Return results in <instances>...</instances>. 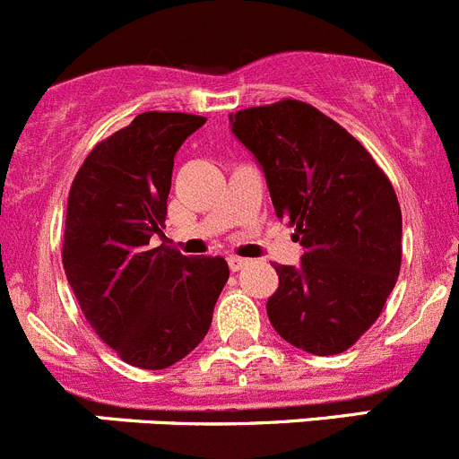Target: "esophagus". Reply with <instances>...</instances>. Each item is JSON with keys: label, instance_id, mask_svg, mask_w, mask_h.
<instances>
[{"label": "esophagus", "instance_id": "esophagus-1", "mask_svg": "<svg viewBox=\"0 0 459 459\" xmlns=\"http://www.w3.org/2000/svg\"><path fill=\"white\" fill-rule=\"evenodd\" d=\"M247 264H249V263H247V260H244V258H238V255H230V258H229L230 272H239V269H244V267H247Z\"/></svg>", "mask_w": 459, "mask_h": 459}]
</instances>
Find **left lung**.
<instances>
[{
  "label": "left lung",
  "instance_id": "8db88e82",
  "mask_svg": "<svg viewBox=\"0 0 459 459\" xmlns=\"http://www.w3.org/2000/svg\"><path fill=\"white\" fill-rule=\"evenodd\" d=\"M230 131L263 167L276 217L303 247L301 264H276L269 321L297 349L342 353L369 331L396 285V192L349 131L303 101L239 110Z\"/></svg>",
  "mask_w": 459,
  "mask_h": 459
}]
</instances>
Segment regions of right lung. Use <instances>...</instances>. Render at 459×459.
<instances>
[{
    "instance_id": "obj_1",
    "label": "right lung",
    "mask_w": 459,
    "mask_h": 459,
    "mask_svg": "<svg viewBox=\"0 0 459 459\" xmlns=\"http://www.w3.org/2000/svg\"><path fill=\"white\" fill-rule=\"evenodd\" d=\"M205 117L143 113L90 152L70 187L63 267L94 333L128 365L195 351L229 281L220 255L149 247L162 235L174 156Z\"/></svg>"
}]
</instances>
